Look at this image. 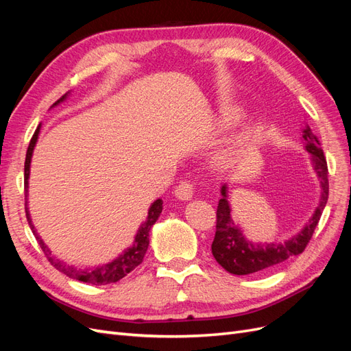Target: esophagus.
Wrapping results in <instances>:
<instances>
[{"instance_id":"34e87169","label":"esophagus","mask_w":351,"mask_h":351,"mask_svg":"<svg viewBox=\"0 0 351 351\" xmlns=\"http://www.w3.org/2000/svg\"><path fill=\"white\" fill-rule=\"evenodd\" d=\"M193 193H195V184L192 182H187V180L180 182V184L174 190L176 197L182 199V200H189L193 196Z\"/></svg>"}]
</instances>
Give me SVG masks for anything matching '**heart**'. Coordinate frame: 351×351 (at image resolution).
<instances>
[{"label":"heart","instance_id":"b5f03b06","mask_svg":"<svg viewBox=\"0 0 351 351\" xmlns=\"http://www.w3.org/2000/svg\"><path fill=\"white\" fill-rule=\"evenodd\" d=\"M234 156H236V149L232 146H227V147H224V149L219 152L221 161H224V162L232 161V159H234Z\"/></svg>","mask_w":351,"mask_h":351}]
</instances>
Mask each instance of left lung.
I'll return each mask as SVG.
<instances>
[{"instance_id":"8db88e82","label":"left lung","mask_w":351,"mask_h":351,"mask_svg":"<svg viewBox=\"0 0 351 351\" xmlns=\"http://www.w3.org/2000/svg\"><path fill=\"white\" fill-rule=\"evenodd\" d=\"M303 139L306 141V151L311 154L315 173L321 180L322 195L319 205L313 212L312 218L304 226V228L284 243H268V244H254L250 240L244 239L241 231L234 226L230 215V205L227 200V187L222 186V197L218 202L217 208V230L215 237L212 241V254L222 268L234 275H247L263 269L277 267L284 261L290 259L297 254L303 253L307 244H309L317 222L321 219L322 210L328 200V165L324 151L319 146L317 137L306 127L303 132Z\"/></svg>"}]
</instances>
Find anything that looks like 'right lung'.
I'll list each match as a JSON object with an SVG mask.
<instances>
[{
  "mask_svg": "<svg viewBox=\"0 0 351 351\" xmlns=\"http://www.w3.org/2000/svg\"><path fill=\"white\" fill-rule=\"evenodd\" d=\"M64 98H66V95H64V97H61L54 105L60 104ZM38 134H39V127L36 129L35 134L32 136L29 147H27V152H26V161H25V197L26 199H27V184H29L27 180H29V171H30V159H32V154H34L35 145H36V141H38ZM25 210H26V218H27V222L30 226V230L35 234L42 252L45 253V256H47V259L49 261L52 267L58 269L60 272L66 274L67 277H70V278L99 285V284H111V282L120 281L121 278L125 277L127 274L132 272L136 267H139V265L143 262L145 253L147 250V246H149V231H151L152 226L156 222L158 217L161 215V212H162V200L156 199L152 204V206L149 208V212H147V219H146L145 224H142L139 231H137L133 246L129 247L127 250H124V253L120 254V258H117L115 261H112L107 265H102V267L93 268V269H79L76 267H71V265L57 259L56 256H52L51 250L45 246V243L42 241V239L38 236L35 227L32 226V219H30V215H29V208H27V200L25 202Z\"/></svg>",
  "mask_w": 351,
  "mask_h": 351,
  "instance_id": "right-lung-1",
  "label": "right lung"
}]
</instances>
